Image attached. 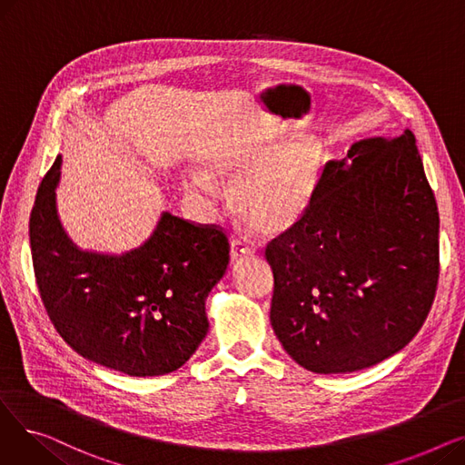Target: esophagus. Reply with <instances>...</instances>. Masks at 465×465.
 Masks as SVG:
<instances>
[{"mask_svg":"<svg viewBox=\"0 0 465 465\" xmlns=\"http://www.w3.org/2000/svg\"><path fill=\"white\" fill-rule=\"evenodd\" d=\"M254 245L245 239L241 237H235L232 239V258L237 260V258H242V256H252L254 254Z\"/></svg>","mask_w":465,"mask_h":465,"instance_id":"obj_1","label":"esophagus"}]
</instances>
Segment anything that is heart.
<instances>
[{"mask_svg": "<svg viewBox=\"0 0 465 465\" xmlns=\"http://www.w3.org/2000/svg\"><path fill=\"white\" fill-rule=\"evenodd\" d=\"M324 156L316 141L270 149L226 146L207 158L209 175L188 171L184 190L202 211L211 213L220 198L214 179L233 181L232 205L252 230L279 235L294 228L312 207L321 188Z\"/></svg>", "mask_w": 465, "mask_h": 465, "instance_id": "heart-1", "label": "heart"}]
</instances>
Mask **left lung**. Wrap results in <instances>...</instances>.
I'll use <instances>...</instances> for the list:
<instances>
[{
  "label": "left lung",
  "instance_id": "obj_1",
  "mask_svg": "<svg viewBox=\"0 0 465 465\" xmlns=\"http://www.w3.org/2000/svg\"><path fill=\"white\" fill-rule=\"evenodd\" d=\"M270 319L312 373H351L419 333L439 281V213L414 135L363 139L324 163L300 223L267 242Z\"/></svg>",
  "mask_w": 465,
  "mask_h": 465
}]
</instances>
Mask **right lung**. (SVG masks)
<instances>
[{
  "instance_id": "add662e5",
  "label": "right lung",
  "mask_w": 465,
  "mask_h": 465,
  "mask_svg": "<svg viewBox=\"0 0 465 465\" xmlns=\"http://www.w3.org/2000/svg\"><path fill=\"white\" fill-rule=\"evenodd\" d=\"M46 171L30 213V247L43 307L83 358L130 377L179 370L202 345L205 298L230 262L226 230L169 213L144 245L124 256L81 252L60 228Z\"/></svg>"
}]
</instances>
